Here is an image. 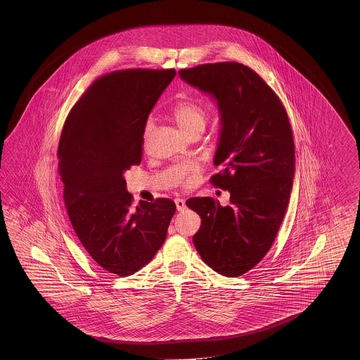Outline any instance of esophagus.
Wrapping results in <instances>:
<instances>
[{
  "label": "esophagus",
  "instance_id": "obj_1",
  "mask_svg": "<svg viewBox=\"0 0 360 360\" xmlns=\"http://www.w3.org/2000/svg\"><path fill=\"white\" fill-rule=\"evenodd\" d=\"M175 203H176L177 211H184L185 210V200L183 198L175 199Z\"/></svg>",
  "mask_w": 360,
  "mask_h": 360
}]
</instances>
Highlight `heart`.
Segmentation results:
<instances>
[{
  "mask_svg": "<svg viewBox=\"0 0 360 360\" xmlns=\"http://www.w3.org/2000/svg\"><path fill=\"white\" fill-rule=\"evenodd\" d=\"M172 117L185 135L198 129L205 130L208 120L206 109L193 99L180 100L172 109ZM149 127L150 122L146 123V134L149 131Z\"/></svg>",
  "mask_w": 360,
  "mask_h": 360,
  "instance_id": "obj_1",
  "label": "heart"
}]
</instances>
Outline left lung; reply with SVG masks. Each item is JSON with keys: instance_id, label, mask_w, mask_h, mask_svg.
<instances>
[{"instance_id": "8db88e82", "label": "left lung", "mask_w": 360, "mask_h": 360, "mask_svg": "<svg viewBox=\"0 0 360 360\" xmlns=\"http://www.w3.org/2000/svg\"><path fill=\"white\" fill-rule=\"evenodd\" d=\"M186 84L217 100L220 141L211 184L230 191L229 206L211 197L189 198L200 216L193 237L202 260L216 273L240 276L274 243L295 176L291 124L282 101L255 70L225 61L181 69Z\"/></svg>"}]
</instances>
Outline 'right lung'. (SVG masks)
Instances as JSON below:
<instances>
[{
	"mask_svg": "<svg viewBox=\"0 0 360 360\" xmlns=\"http://www.w3.org/2000/svg\"><path fill=\"white\" fill-rule=\"evenodd\" d=\"M175 76V69H126L100 77L61 131L59 175L69 220L92 260L118 276L153 259L176 211L169 198L132 207L123 179L140 165L148 115Z\"/></svg>",
	"mask_w": 360,
	"mask_h": 360,
	"instance_id": "add662e5",
	"label": "right lung"
}]
</instances>
